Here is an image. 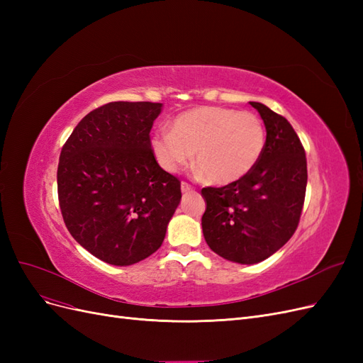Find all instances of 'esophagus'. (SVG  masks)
I'll use <instances>...</instances> for the list:
<instances>
[{
    "mask_svg": "<svg viewBox=\"0 0 363 363\" xmlns=\"http://www.w3.org/2000/svg\"><path fill=\"white\" fill-rule=\"evenodd\" d=\"M195 188L188 182H182V192H192Z\"/></svg>",
    "mask_w": 363,
    "mask_h": 363,
    "instance_id": "1",
    "label": "esophagus"
}]
</instances>
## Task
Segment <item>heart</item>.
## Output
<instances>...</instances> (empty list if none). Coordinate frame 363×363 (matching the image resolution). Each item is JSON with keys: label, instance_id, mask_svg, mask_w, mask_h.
Returning <instances> with one entry per match:
<instances>
[{"label": "heart", "instance_id": "obj_1", "mask_svg": "<svg viewBox=\"0 0 363 363\" xmlns=\"http://www.w3.org/2000/svg\"><path fill=\"white\" fill-rule=\"evenodd\" d=\"M265 145V125L257 115L216 106L189 108L174 118L171 131L151 138L152 155L164 171L188 164L195 151L196 167L218 186L247 177Z\"/></svg>", "mask_w": 363, "mask_h": 363}]
</instances>
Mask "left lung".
<instances>
[{"mask_svg": "<svg viewBox=\"0 0 363 363\" xmlns=\"http://www.w3.org/2000/svg\"><path fill=\"white\" fill-rule=\"evenodd\" d=\"M267 128L263 155L247 177L223 188L201 189L207 245L236 263H259L295 233L306 196L307 162L288 119L262 103H250Z\"/></svg>", "mask_w": 363, "mask_h": 363, "instance_id": "8db88e82", "label": "left lung"}]
</instances>
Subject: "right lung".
Masks as SVG:
<instances>
[{
    "label": "right lung",
    "mask_w": 363,
    "mask_h": 363,
    "mask_svg": "<svg viewBox=\"0 0 363 363\" xmlns=\"http://www.w3.org/2000/svg\"><path fill=\"white\" fill-rule=\"evenodd\" d=\"M160 111V103H107L77 124L60 152L65 225L111 265H133L157 251L182 199L180 180L151 151L150 131Z\"/></svg>",
    "instance_id": "add662e5"
}]
</instances>
